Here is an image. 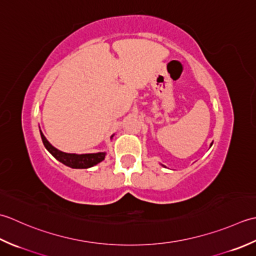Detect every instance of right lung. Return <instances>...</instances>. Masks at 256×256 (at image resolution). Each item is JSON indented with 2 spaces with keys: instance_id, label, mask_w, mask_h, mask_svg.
<instances>
[{
  "instance_id": "1",
  "label": "right lung",
  "mask_w": 256,
  "mask_h": 256,
  "mask_svg": "<svg viewBox=\"0 0 256 256\" xmlns=\"http://www.w3.org/2000/svg\"><path fill=\"white\" fill-rule=\"evenodd\" d=\"M42 142H43L45 148L50 151V154L57 159L60 162L64 164L67 166L74 169H87L90 166H95L105 159L106 152H97V154H66L62 151L53 147L48 140L45 138L43 132H40Z\"/></svg>"
}]
</instances>
